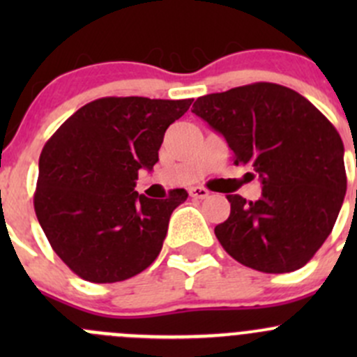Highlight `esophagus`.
<instances>
[{
    "instance_id": "34e87169",
    "label": "esophagus",
    "mask_w": 357,
    "mask_h": 357,
    "mask_svg": "<svg viewBox=\"0 0 357 357\" xmlns=\"http://www.w3.org/2000/svg\"><path fill=\"white\" fill-rule=\"evenodd\" d=\"M190 197H193V199H207L208 190L202 188V186H193V188H190Z\"/></svg>"
}]
</instances>
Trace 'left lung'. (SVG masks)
Instances as JSON below:
<instances>
[{"mask_svg": "<svg viewBox=\"0 0 357 357\" xmlns=\"http://www.w3.org/2000/svg\"><path fill=\"white\" fill-rule=\"evenodd\" d=\"M192 112L225 136L235 164L248 165L262 185L255 202L228 195L229 218L214 228L219 243L257 271L302 268L332 233L347 190L344 143L332 122L273 82L200 96Z\"/></svg>", "mask_w": 357, "mask_h": 357, "instance_id": "1", "label": "left lung"}]
</instances>
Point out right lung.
Wrapping results in <instances>:
<instances>
[{
    "mask_svg": "<svg viewBox=\"0 0 357 357\" xmlns=\"http://www.w3.org/2000/svg\"><path fill=\"white\" fill-rule=\"evenodd\" d=\"M193 100L107 96L81 107L39 157L34 211L60 259L82 280L115 283L160 254L172 211L186 200L135 192L139 169L158 162L164 132Z\"/></svg>",
    "mask_w": 357,
    "mask_h": 357,
    "instance_id": "right-lung-1",
    "label": "right lung"
}]
</instances>
